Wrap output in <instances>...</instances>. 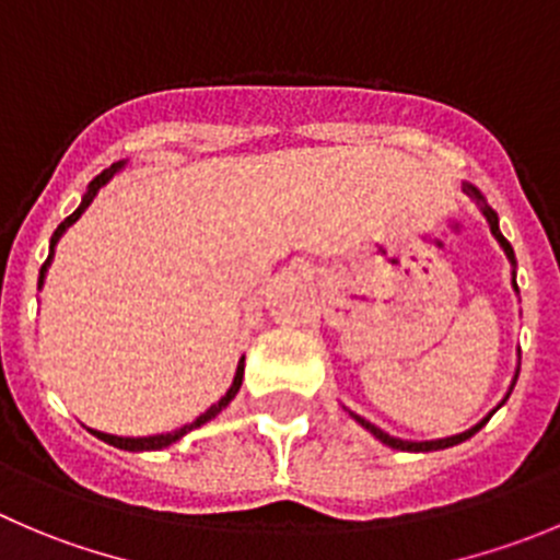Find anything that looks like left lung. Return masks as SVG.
I'll return each mask as SVG.
<instances>
[{"mask_svg": "<svg viewBox=\"0 0 560 560\" xmlns=\"http://www.w3.org/2000/svg\"><path fill=\"white\" fill-rule=\"evenodd\" d=\"M465 191H467V195L472 197V200H476L478 206H481V214L487 217V222H489V231H492V236L498 238V244H500V247H503L505 258L511 260V266H516L514 249H511V244L505 242V236H503V233H500V228H498V214H494V211L489 209V206H487V200H483V195H481V191L476 189V186H472V184H465ZM514 291H516V283H514ZM516 374H520V371H516ZM514 382H516V376H514ZM514 382H511V387H514ZM505 398H509V393H505ZM505 398H503V401H505ZM503 401H500V404H503ZM500 404H498V407H500ZM492 412H494V409H492ZM492 412H489L487 418L481 420V423H476V425H472V429L462 431V434L445 436V440H429V443H409V440H398V436H390V434H387V431H382L380 425H374V423H369V420H365V418H360V415H354V412H351V418H354L357 423L363 425V429H369L371 434H374L376 440H380V443L390 445V448H396V451H415V454H420V451H423V454H425V451H440V448H451V445H459V443H465V440H470V436L476 434V431H481L483 425H487V420L492 418Z\"/></svg>", "mask_w": 560, "mask_h": 560, "instance_id": "1", "label": "left lung"}]
</instances>
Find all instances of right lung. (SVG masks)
Listing matches in <instances>:
<instances>
[{
  "label": "right lung",
  "mask_w": 560,
  "mask_h": 560,
  "mask_svg": "<svg viewBox=\"0 0 560 560\" xmlns=\"http://www.w3.org/2000/svg\"><path fill=\"white\" fill-rule=\"evenodd\" d=\"M120 167H124V162L112 164V167H106L104 173H101V175H95V178L90 180L88 191H84V197H82V203H79V209L73 211L71 217H66V220H62L60 225H57L55 236H51V244H49V258H46V264L40 266V277H37V289H40V285H44L46 269H49L51 258H55V247H57V242H60V236H62V233H66L68 228H71L73 222H77L79 217L84 214V209H88V206L93 203V197L98 195V189H101V186H104L106 180H109L112 175H115L117 170H120ZM242 380H244V357H242V360H238V365H236V376H233V385L228 387V393H225V396H222L220 401H217V404H211V407L206 409V412L200 415V418H197V420H191V423L180 425V429H175V431H167V434H153V436H115V434H104V431H93V429H90V431H93V434L98 436V440H104V443L115 445V448H120V451H162V448H167V445L178 443L180 436H184V434H189L191 429H200V425H203V423H209L211 418H217V415H220L222 409H225L228 404L233 401V398H236L238 387H242Z\"/></svg>",
  "instance_id": "right-lung-1"
}]
</instances>
